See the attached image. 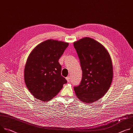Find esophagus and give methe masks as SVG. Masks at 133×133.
I'll list each match as a JSON object with an SVG mask.
<instances>
[{"mask_svg": "<svg viewBox=\"0 0 133 133\" xmlns=\"http://www.w3.org/2000/svg\"><path fill=\"white\" fill-rule=\"evenodd\" d=\"M66 80L67 81V82H70V77L69 76H67V77L66 78Z\"/></svg>", "mask_w": 133, "mask_h": 133, "instance_id": "34e87169", "label": "esophagus"}]
</instances>
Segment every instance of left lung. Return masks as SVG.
I'll list each match as a JSON object with an SVG mask.
<instances>
[{
  "instance_id": "obj_1",
  "label": "left lung",
  "mask_w": 133,
  "mask_h": 133,
  "mask_svg": "<svg viewBox=\"0 0 133 133\" xmlns=\"http://www.w3.org/2000/svg\"><path fill=\"white\" fill-rule=\"evenodd\" d=\"M80 60L82 78L74 87L77 98L92 103L101 98L109 89L113 78V67L108 51L99 42L88 37L74 42Z\"/></svg>"
}]
</instances>
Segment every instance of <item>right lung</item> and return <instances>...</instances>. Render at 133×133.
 Masks as SVG:
<instances>
[{
  "instance_id": "1",
  "label": "right lung",
  "mask_w": 133,
  "mask_h": 133,
  "mask_svg": "<svg viewBox=\"0 0 133 133\" xmlns=\"http://www.w3.org/2000/svg\"><path fill=\"white\" fill-rule=\"evenodd\" d=\"M68 46L67 42L47 40L30 53L24 68V81L36 99L43 102L51 100L67 82L61 75L58 60Z\"/></svg>"
}]
</instances>
